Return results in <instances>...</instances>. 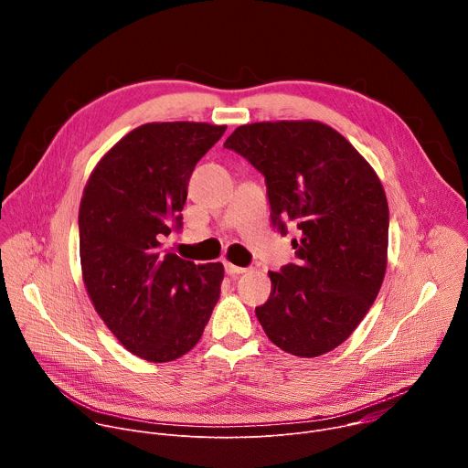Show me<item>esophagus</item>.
Here are the masks:
<instances>
[{
    "label": "esophagus",
    "mask_w": 468,
    "mask_h": 468,
    "mask_svg": "<svg viewBox=\"0 0 468 468\" xmlns=\"http://www.w3.org/2000/svg\"><path fill=\"white\" fill-rule=\"evenodd\" d=\"M224 269H226V272L229 274V276H239V274H242V272H246V269H242V266H237V264H231V262H224Z\"/></svg>",
    "instance_id": "34e87169"
}]
</instances>
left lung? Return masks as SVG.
<instances>
[{"label":"left lung","instance_id":"obj_1","mask_svg":"<svg viewBox=\"0 0 468 468\" xmlns=\"http://www.w3.org/2000/svg\"><path fill=\"white\" fill-rule=\"evenodd\" d=\"M224 148L262 174L272 226L296 262L269 272L271 298L255 307L269 339L298 357L343 345L374 303L387 269L385 190L357 150L320 122L237 127Z\"/></svg>","mask_w":468,"mask_h":468}]
</instances>
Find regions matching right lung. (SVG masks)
<instances>
[{"mask_svg": "<svg viewBox=\"0 0 468 468\" xmlns=\"http://www.w3.org/2000/svg\"><path fill=\"white\" fill-rule=\"evenodd\" d=\"M226 125L144 123L98 163L80 207V253L89 296L112 335L152 363L196 346L220 296L222 262L194 264L163 240L183 228L196 163Z\"/></svg>", "mask_w": 468, "mask_h": 468, "instance_id": "right-lung-1", "label": "right lung"}]
</instances>
